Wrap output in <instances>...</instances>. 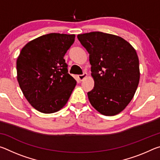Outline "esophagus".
I'll list each match as a JSON object with an SVG mask.
<instances>
[{"label": "esophagus", "mask_w": 160, "mask_h": 160, "mask_svg": "<svg viewBox=\"0 0 160 160\" xmlns=\"http://www.w3.org/2000/svg\"><path fill=\"white\" fill-rule=\"evenodd\" d=\"M87 76H88V74H87V72H83V74L78 75V78H79V80L80 81H82L85 78H87Z\"/></svg>", "instance_id": "34e87169"}]
</instances>
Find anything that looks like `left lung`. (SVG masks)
<instances>
[{"instance_id":"8db88e82","label":"left lung","mask_w":160,"mask_h":160,"mask_svg":"<svg viewBox=\"0 0 160 160\" xmlns=\"http://www.w3.org/2000/svg\"><path fill=\"white\" fill-rule=\"evenodd\" d=\"M78 39L90 54L94 88L88 92L90 104L105 116L125 109L140 80L139 60L134 48L120 37L92 32Z\"/></svg>"}]
</instances>
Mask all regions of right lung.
<instances>
[{
  "instance_id": "right-lung-1",
  "label": "right lung",
  "mask_w": 160,
  "mask_h": 160,
  "mask_svg": "<svg viewBox=\"0 0 160 160\" xmlns=\"http://www.w3.org/2000/svg\"><path fill=\"white\" fill-rule=\"evenodd\" d=\"M75 37L45 34L22 48L17 60L19 85L29 104L40 112L51 113L62 109L76 85L63 58Z\"/></svg>"
}]
</instances>
